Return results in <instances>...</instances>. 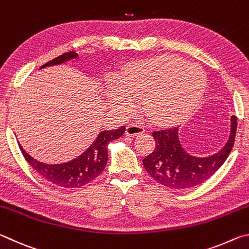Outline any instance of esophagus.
I'll use <instances>...</instances> for the list:
<instances>
[{"label": "esophagus", "mask_w": 249, "mask_h": 249, "mask_svg": "<svg viewBox=\"0 0 249 249\" xmlns=\"http://www.w3.org/2000/svg\"><path fill=\"white\" fill-rule=\"evenodd\" d=\"M142 133H145V129L140 125L129 124L128 126H126V129H125L126 136L133 137V136H137V135H141Z\"/></svg>", "instance_id": "obj_1"}]
</instances>
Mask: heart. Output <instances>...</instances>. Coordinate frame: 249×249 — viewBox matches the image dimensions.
<instances>
[{"instance_id":"heart-1","label":"heart","mask_w":249,"mask_h":249,"mask_svg":"<svg viewBox=\"0 0 249 249\" xmlns=\"http://www.w3.org/2000/svg\"><path fill=\"white\" fill-rule=\"evenodd\" d=\"M205 88L206 74L200 66L166 54L130 62L120 79L107 80V95L121 116L134 114L142 99L155 123L174 125L196 111Z\"/></svg>"}]
</instances>
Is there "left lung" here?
Segmentation results:
<instances>
[{"label":"left lung","mask_w":249,"mask_h":249,"mask_svg":"<svg viewBox=\"0 0 249 249\" xmlns=\"http://www.w3.org/2000/svg\"><path fill=\"white\" fill-rule=\"evenodd\" d=\"M237 119L233 115L226 144L208 157L187 153L180 142L178 127L154 132L155 150L142 159V165L151 178L167 188L176 190L193 188L211 178L225 162L234 146Z\"/></svg>","instance_id":"8db88e82"}]
</instances>
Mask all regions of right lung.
<instances>
[{"mask_svg": "<svg viewBox=\"0 0 249 249\" xmlns=\"http://www.w3.org/2000/svg\"><path fill=\"white\" fill-rule=\"evenodd\" d=\"M77 58V53H66L41 66L40 69L46 68V67L61 65L64 62L71 60V59ZM124 132L125 126H121L117 129L103 130L98 135L96 140L92 142L89 148L79 157L70 160L68 162L56 163V165H48V163L40 162L38 160L34 159L23 149L20 144H18V146L24 158L43 178L58 185V187L74 189L81 188L83 185L90 183L91 181H93L96 177L101 175V172L107 166V145L112 141L120 138Z\"/></svg>", "mask_w": 249, "mask_h": 249, "instance_id": "right-lung-1", "label": "right lung"}]
</instances>
